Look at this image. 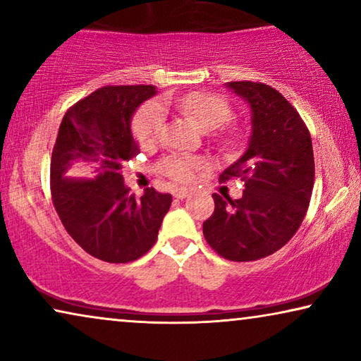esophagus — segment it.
I'll return each mask as SVG.
<instances>
[{"label": "esophagus", "mask_w": 361, "mask_h": 361, "mask_svg": "<svg viewBox=\"0 0 361 361\" xmlns=\"http://www.w3.org/2000/svg\"><path fill=\"white\" fill-rule=\"evenodd\" d=\"M187 195H189V190H187V189H176L174 190L176 199H185Z\"/></svg>", "instance_id": "34e87169"}]
</instances>
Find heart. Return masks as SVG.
<instances>
[{
  "instance_id": "heart-1",
  "label": "heart",
  "mask_w": 361,
  "mask_h": 361,
  "mask_svg": "<svg viewBox=\"0 0 361 361\" xmlns=\"http://www.w3.org/2000/svg\"><path fill=\"white\" fill-rule=\"evenodd\" d=\"M182 115L194 120L202 130H215L231 116V106L224 97L212 92H192L184 97L167 100ZM164 131V108L159 103H146L133 120V133L142 149H151L159 142ZM202 161L190 154H171L161 161L159 169L174 180H189Z\"/></svg>"
}]
</instances>
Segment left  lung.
Segmentation results:
<instances>
[{
    "mask_svg": "<svg viewBox=\"0 0 361 361\" xmlns=\"http://www.w3.org/2000/svg\"><path fill=\"white\" fill-rule=\"evenodd\" d=\"M248 102L251 136L245 154L220 180L245 182L241 199L214 194L215 210L204 221V236L221 258L255 261L273 255L295 235L314 189L310 133L295 108L259 82H228Z\"/></svg>",
    "mask_w": 361,
    "mask_h": 361,
    "instance_id": "1",
    "label": "left lung"
}]
</instances>
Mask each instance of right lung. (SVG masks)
I'll return each instance as SVG.
<instances>
[{
    "label": "right lung",
    "mask_w": 361,
    "mask_h": 361,
    "mask_svg": "<svg viewBox=\"0 0 361 361\" xmlns=\"http://www.w3.org/2000/svg\"><path fill=\"white\" fill-rule=\"evenodd\" d=\"M156 95L152 85H106L63 115L51 161V192L67 233L95 258L130 263L157 240L172 195L147 187L130 194L123 164L137 156L131 118Z\"/></svg>",
    "instance_id": "obj_1"
}]
</instances>
